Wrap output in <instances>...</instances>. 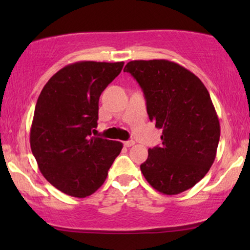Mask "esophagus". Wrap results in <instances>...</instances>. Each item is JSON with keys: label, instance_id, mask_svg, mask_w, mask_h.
I'll list each match as a JSON object with an SVG mask.
<instances>
[{"label": "esophagus", "instance_id": "1", "mask_svg": "<svg viewBox=\"0 0 250 250\" xmlns=\"http://www.w3.org/2000/svg\"><path fill=\"white\" fill-rule=\"evenodd\" d=\"M134 145H135V142L133 141V140H129V141H125L124 142V146H127V148H129V146H134Z\"/></svg>", "mask_w": 250, "mask_h": 250}]
</instances>
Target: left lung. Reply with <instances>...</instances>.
<instances>
[{
	"label": "left lung",
	"instance_id": "8db88e82",
	"mask_svg": "<svg viewBox=\"0 0 250 250\" xmlns=\"http://www.w3.org/2000/svg\"><path fill=\"white\" fill-rule=\"evenodd\" d=\"M146 101L149 119L163 129L162 146L148 150L140 168L153 189L179 194L213 165L221 127L207 88L193 73L168 60H134L124 68Z\"/></svg>",
	"mask_w": 250,
	"mask_h": 250
}]
</instances>
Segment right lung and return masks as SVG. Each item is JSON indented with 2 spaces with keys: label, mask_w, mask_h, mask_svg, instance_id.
<instances>
[{
  "label": "right lung",
  "mask_w": 250,
  "mask_h": 250,
  "mask_svg": "<svg viewBox=\"0 0 250 250\" xmlns=\"http://www.w3.org/2000/svg\"><path fill=\"white\" fill-rule=\"evenodd\" d=\"M124 62L78 61L44 85L34 111L30 148L43 176L61 192L85 198L107 179L119 141L94 138L99 98Z\"/></svg>",
  "instance_id": "1"
}]
</instances>
